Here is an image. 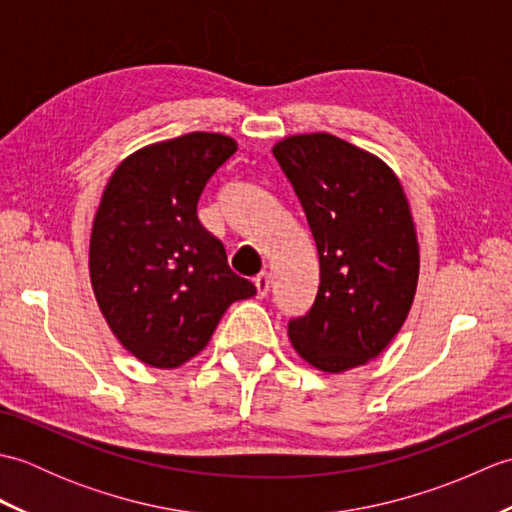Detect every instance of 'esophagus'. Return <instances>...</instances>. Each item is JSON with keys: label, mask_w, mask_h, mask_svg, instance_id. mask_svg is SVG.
Instances as JSON below:
<instances>
[{"label": "esophagus", "mask_w": 512, "mask_h": 512, "mask_svg": "<svg viewBox=\"0 0 512 512\" xmlns=\"http://www.w3.org/2000/svg\"><path fill=\"white\" fill-rule=\"evenodd\" d=\"M253 284H255V290H257V297L259 299H264L266 295H268V290H270V279H268V275H257L255 279H253Z\"/></svg>", "instance_id": "34e87169"}]
</instances>
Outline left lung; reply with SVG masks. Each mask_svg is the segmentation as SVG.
I'll use <instances>...</instances> for the list:
<instances>
[{
	"instance_id": "1",
	"label": "left lung",
	"mask_w": 512,
	"mask_h": 512,
	"mask_svg": "<svg viewBox=\"0 0 512 512\" xmlns=\"http://www.w3.org/2000/svg\"><path fill=\"white\" fill-rule=\"evenodd\" d=\"M317 244L321 284L312 308L288 321L295 350L339 374L376 358L405 323L420 253L407 195L383 160L332 134L273 147Z\"/></svg>"
}]
</instances>
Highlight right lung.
<instances>
[{
    "instance_id": "right-lung-1",
    "label": "right lung",
    "mask_w": 512,
    "mask_h": 512,
    "mask_svg": "<svg viewBox=\"0 0 512 512\" xmlns=\"http://www.w3.org/2000/svg\"><path fill=\"white\" fill-rule=\"evenodd\" d=\"M237 151L233 138L191 132L134 151L112 173L94 217L90 279L129 354L173 369L200 354L233 301L257 295L198 220L200 195Z\"/></svg>"
}]
</instances>
